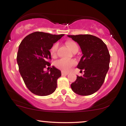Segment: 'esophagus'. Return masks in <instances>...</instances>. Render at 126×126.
I'll list each match as a JSON object with an SVG mask.
<instances>
[{
    "label": "esophagus",
    "mask_w": 126,
    "mask_h": 126,
    "mask_svg": "<svg viewBox=\"0 0 126 126\" xmlns=\"http://www.w3.org/2000/svg\"><path fill=\"white\" fill-rule=\"evenodd\" d=\"M61 75H62V76H66V75H68V73H65V72L62 71L61 72Z\"/></svg>",
    "instance_id": "esophagus-1"
}]
</instances>
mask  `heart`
I'll use <instances>...</instances> for the list:
<instances>
[{
  "mask_svg": "<svg viewBox=\"0 0 126 126\" xmlns=\"http://www.w3.org/2000/svg\"><path fill=\"white\" fill-rule=\"evenodd\" d=\"M66 44L68 46V47L69 48L70 50H72V51L78 50L79 46L76 44V42H75V41H68L66 42ZM58 47V43H55L51 46L50 49V53L51 56H56ZM76 64V61L73 59L66 60L64 59V58H61V59L57 60L54 62V66L57 68L65 72H69L71 70L72 67L75 66Z\"/></svg>",
  "mask_w": 126,
  "mask_h": 126,
  "instance_id": "heart-1",
  "label": "heart"
}]
</instances>
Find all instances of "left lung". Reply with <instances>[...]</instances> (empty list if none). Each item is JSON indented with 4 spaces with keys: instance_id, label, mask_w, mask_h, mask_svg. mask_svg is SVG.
<instances>
[{
    "instance_id": "8db88e82",
    "label": "left lung",
    "mask_w": 126,
    "mask_h": 126,
    "mask_svg": "<svg viewBox=\"0 0 126 126\" xmlns=\"http://www.w3.org/2000/svg\"><path fill=\"white\" fill-rule=\"evenodd\" d=\"M80 46L82 56L77 68L84 70L83 76H77L71 84L76 94L81 96L92 94L103 85L109 69L110 55L106 45L101 39L90 34L68 35Z\"/></svg>"
}]
</instances>
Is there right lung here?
I'll list each match as a JSON object with an SVG mask.
<instances>
[{
  "instance_id": "add662e5",
  "label": "right lung",
  "mask_w": 126,
  "mask_h": 126,
  "mask_svg": "<svg viewBox=\"0 0 126 126\" xmlns=\"http://www.w3.org/2000/svg\"><path fill=\"white\" fill-rule=\"evenodd\" d=\"M63 35L36 32L26 36L19 46V70L27 88L36 95L47 96L56 90L61 71L54 66L50 72L44 69L51 65L47 60L51 59V46Z\"/></svg>"
}]
</instances>
